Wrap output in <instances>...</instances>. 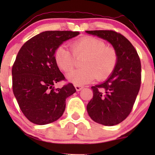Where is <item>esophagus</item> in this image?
<instances>
[{
  "mask_svg": "<svg viewBox=\"0 0 155 155\" xmlns=\"http://www.w3.org/2000/svg\"><path fill=\"white\" fill-rule=\"evenodd\" d=\"M75 87L76 90H77L78 92H79V91H80V90H82V88H83V87H82V86H80V85H75Z\"/></svg>",
  "mask_w": 155,
  "mask_h": 155,
  "instance_id": "obj_1",
  "label": "esophagus"
}]
</instances>
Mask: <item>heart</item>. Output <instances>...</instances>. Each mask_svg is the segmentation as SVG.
<instances>
[{
	"instance_id": "heart-1",
	"label": "heart",
	"mask_w": 155,
	"mask_h": 155,
	"mask_svg": "<svg viewBox=\"0 0 155 155\" xmlns=\"http://www.w3.org/2000/svg\"><path fill=\"white\" fill-rule=\"evenodd\" d=\"M71 50L64 45L58 46L55 51L54 60L61 71L68 73L75 67L76 58H83L80 63L82 68L67 75L69 81L75 85L90 83L96 78L99 81L107 80L117 65V51L107 46L99 38L91 36L80 38L71 44Z\"/></svg>"
}]
</instances>
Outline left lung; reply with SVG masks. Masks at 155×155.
I'll list each match as a JSON object with an SVG mask.
<instances>
[{"mask_svg":"<svg viewBox=\"0 0 155 155\" xmlns=\"http://www.w3.org/2000/svg\"><path fill=\"white\" fill-rule=\"evenodd\" d=\"M110 42L117 51L118 60L109 79L92 86L93 97L87 106L94 121L111 126L122 122L130 114L141 84V63L133 44L113 30L86 31Z\"/></svg>","mask_w":155,"mask_h":155,"instance_id":"obj_1","label":"left lung"}]
</instances>
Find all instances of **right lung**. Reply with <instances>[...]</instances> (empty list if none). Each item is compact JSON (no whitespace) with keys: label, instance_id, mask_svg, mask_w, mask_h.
I'll use <instances>...</instances> for the list:
<instances>
[{"label":"right lung","instance_id":"1","mask_svg":"<svg viewBox=\"0 0 155 155\" xmlns=\"http://www.w3.org/2000/svg\"><path fill=\"white\" fill-rule=\"evenodd\" d=\"M80 34L72 31H46L25 42L12 68V91L21 111L29 121L45 125L58 120L65 109V99L76 92L72 83L55 88L65 78L54 60L55 51L63 41Z\"/></svg>","mask_w":155,"mask_h":155}]
</instances>
